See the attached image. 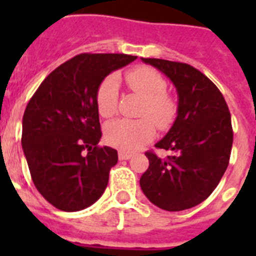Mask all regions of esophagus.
Segmentation results:
<instances>
[{
    "mask_svg": "<svg viewBox=\"0 0 256 256\" xmlns=\"http://www.w3.org/2000/svg\"><path fill=\"white\" fill-rule=\"evenodd\" d=\"M132 154L130 152H120V154H118V158H120V160H128L132 158Z\"/></svg>",
    "mask_w": 256,
    "mask_h": 256,
    "instance_id": "esophagus-1",
    "label": "esophagus"
}]
</instances>
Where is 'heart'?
I'll list each match as a JSON object with an SVG mask.
<instances>
[{
	"label": "heart",
	"mask_w": 256,
	"mask_h": 256,
	"mask_svg": "<svg viewBox=\"0 0 256 256\" xmlns=\"http://www.w3.org/2000/svg\"><path fill=\"white\" fill-rule=\"evenodd\" d=\"M126 84L132 92L144 98L140 120H116L106 124L104 140L110 146L122 152H136L148 144L156 136V128L166 130L174 122L176 104L166 92L168 82L156 69L138 66L124 76ZM120 82L116 76H108L102 81L96 92V108L100 116L110 118L116 114Z\"/></svg>",
	"instance_id": "1"
}]
</instances>
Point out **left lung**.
Here are the masks:
<instances>
[{"instance_id": "1", "label": "left lung", "mask_w": 256, "mask_h": 256, "mask_svg": "<svg viewBox=\"0 0 256 256\" xmlns=\"http://www.w3.org/2000/svg\"><path fill=\"white\" fill-rule=\"evenodd\" d=\"M142 61L172 82L178 108L168 134L156 144L172 154L162 160L146 152L150 164L140 188L162 210H187L208 198L228 166L234 136L228 106L219 88L192 66L158 58Z\"/></svg>"}]
</instances>
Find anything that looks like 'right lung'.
Instances as JSON below:
<instances>
[{
	"instance_id": "add662e5",
	"label": "right lung",
	"mask_w": 256,
	"mask_h": 256,
	"mask_svg": "<svg viewBox=\"0 0 256 256\" xmlns=\"http://www.w3.org/2000/svg\"><path fill=\"white\" fill-rule=\"evenodd\" d=\"M136 58L76 56L44 80L26 106L24 154L34 186L58 210H84L104 194L118 152L98 146L102 132L96 92L108 74Z\"/></svg>"
}]
</instances>
